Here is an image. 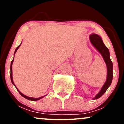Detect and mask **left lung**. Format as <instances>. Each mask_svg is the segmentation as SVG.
Returning a JSON list of instances; mask_svg holds the SVG:
<instances>
[{
	"mask_svg": "<svg viewBox=\"0 0 124 124\" xmlns=\"http://www.w3.org/2000/svg\"><path fill=\"white\" fill-rule=\"evenodd\" d=\"M90 41L93 46L100 52V54L103 56L104 61L106 62L107 65V79L105 83L101 89L100 91L97 94L95 97L93 98V100L98 99L101 97L105 92H106L108 88L110 86L112 80V71H113V65L112 62L110 59V54L108 49L103 43L101 38L99 35L92 34L89 36Z\"/></svg>",
	"mask_w": 124,
	"mask_h": 124,
	"instance_id": "obj_1",
	"label": "left lung"
}]
</instances>
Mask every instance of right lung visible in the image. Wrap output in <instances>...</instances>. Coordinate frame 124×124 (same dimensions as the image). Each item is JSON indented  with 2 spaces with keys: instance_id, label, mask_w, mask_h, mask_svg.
Listing matches in <instances>:
<instances>
[{
  "instance_id": "right-lung-1",
  "label": "right lung",
  "mask_w": 124,
  "mask_h": 124,
  "mask_svg": "<svg viewBox=\"0 0 124 124\" xmlns=\"http://www.w3.org/2000/svg\"><path fill=\"white\" fill-rule=\"evenodd\" d=\"M21 43L20 44V45H18L17 47L16 48V50L15 51V53H14V56H15V54H16V52H17V49H18V48L20 47V45H21ZM13 61H14V58H13V60H12V62H11V65H10V79H11V81H12V84L14 85V86H15V87L16 88L17 90V91L18 92V93H20V94L21 96L23 97H24L25 99H27V100H31V101H37V100H40L41 99H42V98H43L44 97H45V96L41 97H38V98L30 97H28V96H25V95L23 94L22 93H21V92H20L19 90H18L17 88L16 87V85H15V83H14V82H13V76H12V65H13Z\"/></svg>"
}]
</instances>
